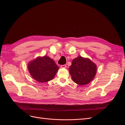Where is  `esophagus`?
<instances>
[{
    "label": "esophagus",
    "instance_id": "34e87169",
    "mask_svg": "<svg viewBox=\"0 0 125 125\" xmlns=\"http://www.w3.org/2000/svg\"><path fill=\"white\" fill-rule=\"evenodd\" d=\"M60 67H61L62 68H66L67 67V65H61V66H60Z\"/></svg>",
    "mask_w": 125,
    "mask_h": 125
}]
</instances>
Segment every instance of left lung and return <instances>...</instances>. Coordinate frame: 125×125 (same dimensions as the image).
I'll return each mask as SVG.
<instances>
[{"label": "left lung", "instance_id": "8db88e82", "mask_svg": "<svg viewBox=\"0 0 125 125\" xmlns=\"http://www.w3.org/2000/svg\"><path fill=\"white\" fill-rule=\"evenodd\" d=\"M96 65L89 58L79 56L72 61L69 73L73 82L83 85L88 84L94 79L96 73Z\"/></svg>", "mask_w": 125, "mask_h": 125}]
</instances>
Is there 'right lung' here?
Listing matches in <instances>:
<instances>
[{"mask_svg": "<svg viewBox=\"0 0 125 125\" xmlns=\"http://www.w3.org/2000/svg\"><path fill=\"white\" fill-rule=\"evenodd\" d=\"M28 68L32 78L41 83L52 80L59 69L54 60L46 56L38 57L30 62Z\"/></svg>", "mask_w": 125, "mask_h": 125, "instance_id": "add662e5", "label": "right lung"}]
</instances>
